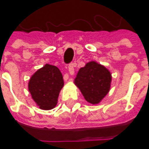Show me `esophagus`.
Returning a JSON list of instances; mask_svg holds the SVG:
<instances>
[{
	"instance_id": "obj_1",
	"label": "esophagus",
	"mask_w": 149,
	"mask_h": 149,
	"mask_svg": "<svg viewBox=\"0 0 149 149\" xmlns=\"http://www.w3.org/2000/svg\"><path fill=\"white\" fill-rule=\"evenodd\" d=\"M68 71H69V74L70 75L74 74V64H73V63H71V64L68 66ZM64 80H65V81H68V75H65V76H64Z\"/></svg>"
}]
</instances>
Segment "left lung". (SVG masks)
<instances>
[{
	"mask_svg": "<svg viewBox=\"0 0 149 149\" xmlns=\"http://www.w3.org/2000/svg\"><path fill=\"white\" fill-rule=\"evenodd\" d=\"M112 74L106 67L91 61L79 69L74 80L85 100L91 104H98L110 91Z\"/></svg>",
	"mask_w": 149,
	"mask_h": 149,
	"instance_id": "8db88e82",
	"label": "left lung"
}]
</instances>
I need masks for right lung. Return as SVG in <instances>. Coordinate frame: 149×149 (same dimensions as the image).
Returning a JSON list of instances; mask_svg holds the SVG:
<instances>
[{"instance_id":"obj_1","label":"right lung","mask_w":149,"mask_h":149,"mask_svg":"<svg viewBox=\"0 0 149 149\" xmlns=\"http://www.w3.org/2000/svg\"><path fill=\"white\" fill-rule=\"evenodd\" d=\"M63 86V77L59 68L47 63L31 77L28 90L40 109L51 110L56 106Z\"/></svg>"}]
</instances>
